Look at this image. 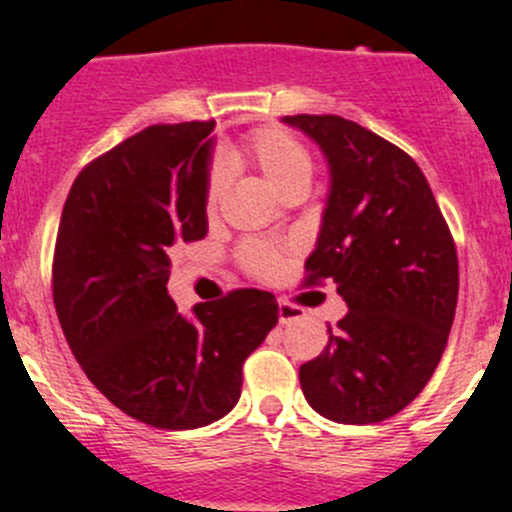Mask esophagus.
Returning <instances> with one entry per match:
<instances>
[{"instance_id": "obj_1", "label": "esophagus", "mask_w": 512, "mask_h": 512, "mask_svg": "<svg viewBox=\"0 0 512 512\" xmlns=\"http://www.w3.org/2000/svg\"><path fill=\"white\" fill-rule=\"evenodd\" d=\"M302 317H304L302 309L294 307V304H289V302H280V324H292Z\"/></svg>"}]
</instances>
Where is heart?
<instances>
[{
  "label": "heart",
  "instance_id": "heart-1",
  "mask_svg": "<svg viewBox=\"0 0 512 512\" xmlns=\"http://www.w3.org/2000/svg\"><path fill=\"white\" fill-rule=\"evenodd\" d=\"M240 165H252V168L260 170L262 178L280 195L287 188H292V185L309 183V178H312V156H309V151L297 138L289 136L282 128H260V131L247 136L242 143L227 148L223 160H220V167L232 170L240 168ZM223 188L225 173L215 168L208 178V188H205V205H208V210L218 205ZM242 262H245V267L252 275L272 277L280 270L282 255L275 247L252 242V245L242 247Z\"/></svg>",
  "mask_w": 512,
  "mask_h": 512
}]
</instances>
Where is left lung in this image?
<instances>
[{
	"label": "left lung",
	"instance_id": "obj_1",
	"mask_svg": "<svg viewBox=\"0 0 512 512\" xmlns=\"http://www.w3.org/2000/svg\"><path fill=\"white\" fill-rule=\"evenodd\" d=\"M329 165L307 285L332 280L349 312L299 366L304 399L337 423H379L428 384L458 302V255L426 175L394 143L342 116H285Z\"/></svg>",
	"mask_w": 512,
	"mask_h": 512
}]
</instances>
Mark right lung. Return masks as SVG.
Masks as SVG:
<instances>
[{"label":"right lung","instance_id":"right-lung-1","mask_svg":"<svg viewBox=\"0 0 512 512\" xmlns=\"http://www.w3.org/2000/svg\"><path fill=\"white\" fill-rule=\"evenodd\" d=\"M215 121L151 126L74 180L54 252V304L91 384L131 418L168 431L235 409L242 364L277 324L275 294L235 289L183 317L170 250L208 235Z\"/></svg>","mask_w":512,"mask_h":512}]
</instances>
